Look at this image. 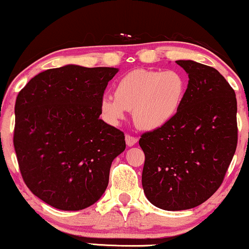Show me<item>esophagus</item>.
Returning <instances> with one entry per match:
<instances>
[{
	"instance_id": "1",
	"label": "esophagus",
	"mask_w": 249,
	"mask_h": 249,
	"mask_svg": "<svg viewBox=\"0 0 249 249\" xmlns=\"http://www.w3.org/2000/svg\"><path fill=\"white\" fill-rule=\"evenodd\" d=\"M125 141H126V144H127L128 146H133L136 142H138V138H135V136H133V135L126 134Z\"/></svg>"
}]
</instances>
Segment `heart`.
<instances>
[{"instance_id": "obj_1", "label": "heart", "mask_w": 249, "mask_h": 249, "mask_svg": "<svg viewBox=\"0 0 249 249\" xmlns=\"http://www.w3.org/2000/svg\"><path fill=\"white\" fill-rule=\"evenodd\" d=\"M186 86L184 75L174 70H133L116 82L115 96L101 98L100 110L110 123L123 120L126 110H133L139 127H160L179 110Z\"/></svg>"}]
</instances>
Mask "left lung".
Returning <instances> with one entry per match:
<instances>
[{"label": "left lung", "instance_id": "obj_1", "mask_svg": "<svg viewBox=\"0 0 249 249\" xmlns=\"http://www.w3.org/2000/svg\"><path fill=\"white\" fill-rule=\"evenodd\" d=\"M188 74L183 104L161 127L145 132L142 186L157 208H195L222 184L237 148L236 93L219 71L194 61H176Z\"/></svg>", "mask_w": 249, "mask_h": 249}]
</instances>
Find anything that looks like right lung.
<instances>
[{"label": "right lung", "instance_id": "1", "mask_svg": "<svg viewBox=\"0 0 249 249\" xmlns=\"http://www.w3.org/2000/svg\"><path fill=\"white\" fill-rule=\"evenodd\" d=\"M115 68L65 65L34 76L16 100L13 145L37 197L63 211L92 205L106 191L124 133L99 116Z\"/></svg>", "mask_w": 249, "mask_h": 249}]
</instances>
